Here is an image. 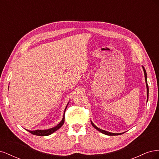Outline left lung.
<instances>
[{
    "instance_id": "8db88e82",
    "label": "left lung",
    "mask_w": 159,
    "mask_h": 159,
    "mask_svg": "<svg viewBox=\"0 0 159 159\" xmlns=\"http://www.w3.org/2000/svg\"><path fill=\"white\" fill-rule=\"evenodd\" d=\"M143 71H144V74H145V82H146V85H147V101H148V84H147V72H146V70L145 69V68L143 66ZM91 125H92V126L98 130V131H100L101 133H102L105 134H107V135H109V136H115V135H119V134H123V133H110V132H108V131H104V130H102L101 129L99 128H98L97 126H95V125L92 123V121H91Z\"/></svg>"
}]
</instances>
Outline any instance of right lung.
Wrapping results in <instances>:
<instances>
[{
	"label": "right lung",
	"mask_w": 159,
	"mask_h": 159,
	"mask_svg": "<svg viewBox=\"0 0 159 159\" xmlns=\"http://www.w3.org/2000/svg\"><path fill=\"white\" fill-rule=\"evenodd\" d=\"M68 105H67V106H68ZM67 106H66V107L65 109V111H64L63 119H62V120L60 121V123L59 124H57L56 127L48 129H46V130H35V131H29V130H27V131H29L32 134H34V135H38V136H48V135H50V134H51L54 132L56 131L57 130H58L64 125V121H65L64 114H65V112H66Z\"/></svg>",
	"instance_id": "obj_1"
}]
</instances>
